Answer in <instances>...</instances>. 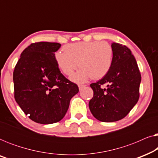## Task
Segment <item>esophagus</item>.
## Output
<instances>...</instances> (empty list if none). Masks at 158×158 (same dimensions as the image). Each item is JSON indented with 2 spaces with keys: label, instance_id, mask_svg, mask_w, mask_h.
Masks as SVG:
<instances>
[{
  "label": "esophagus",
  "instance_id": "34e87169",
  "mask_svg": "<svg viewBox=\"0 0 158 158\" xmlns=\"http://www.w3.org/2000/svg\"><path fill=\"white\" fill-rule=\"evenodd\" d=\"M85 85H80L79 86H78V88H79V90H81L82 89H83V88H84L85 87Z\"/></svg>",
  "mask_w": 158,
  "mask_h": 158
}]
</instances>
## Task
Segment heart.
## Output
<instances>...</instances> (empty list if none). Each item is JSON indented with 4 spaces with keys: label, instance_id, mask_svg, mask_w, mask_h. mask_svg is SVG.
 Listing matches in <instances>:
<instances>
[{
    "label": "heart",
    "instance_id": "b5f03b06",
    "mask_svg": "<svg viewBox=\"0 0 158 158\" xmlns=\"http://www.w3.org/2000/svg\"><path fill=\"white\" fill-rule=\"evenodd\" d=\"M55 59L64 75L70 76L79 65V71L71 77L72 81L84 83L91 77L102 78L109 73L113 60V49L106 42H81L67 44L63 52H57Z\"/></svg>",
    "mask_w": 158,
    "mask_h": 158
}]
</instances>
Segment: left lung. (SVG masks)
Here are the masks:
<instances>
[{"label":"left lung","mask_w":158,"mask_h":158,"mask_svg":"<svg viewBox=\"0 0 158 158\" xmlns=\"http://www.w3.org/2000/svg\"><path fill=\"white\" fill-rule=\"evenodd\" d=\"M113 60L109 73L100 81L90 85L94 97L90 111L96 119L114 122L124 118L139 100L141 75L137 61L128 47L111 43ZM107 84V89L101 88Z\"/></svg>","instance_id":"left-lung-1"}]
</instances>
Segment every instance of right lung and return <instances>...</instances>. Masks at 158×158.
Here are the masks:
<instances>
[{
	"instance_id": "obj_1",
	"label": "right lung",
	"mask_w": 158,
	"mask_h": 158,
	"mask_svg": "<svg viewBox=\"0 0 158 158\" xmlns=\"http://www.w3.org/2000/svg\"><path fill=\"white\" fill-rule=\"evenodd\" d=\"M61 44L41 42L31 44L21 54L14 71V97L29 118L49 124L64 117L70 99L79 91L60 73L55 59Z\"/></svg>"
}]
</instances>
